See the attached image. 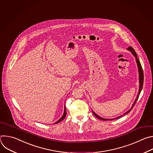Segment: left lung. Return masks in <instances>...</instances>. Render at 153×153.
<instances>
[{
  "label": "left lung",
  "instance_id": "obj_1",
  "mask_svg": "<svg viewBox=\"0 0 153 153\" xmlns=\"http://www.w3.org/2000/svg\"><path fill=\"white\" fill-rule=\"evenodd\" d=\"M127 49H128V50H129V51H131V53L133 54V56L135 57V58H136V62H137V67H138V70H139V84H140V85H139V93H138L137 96V97H136V100H135V101H134V103L133 104V106H131V108L130 110H129V111H128L127 112H126L125 113H124V114H123V115H125V114H126L129 113L131 111V110H132V108H133V107H134V105L136 104V102H137V99H138V98H139V96L140 93V92H141V91H142V87H143V70H142V66H141L140 62V61H139V59L137 58V54H136V53L135 52L134 50L131 47H128ZM93 111V114H94V115L97 118H98V119H100V120H113L114 119H107L102 118V117H101L99 116L97 114H96L93 111ZM123 115H122V116H119V117H116V118H115V119H119V118L121 117H122V116H123Z\"/></svg>",
  "mask_w": 153,
  "mask_h": 153
}]
</instances>
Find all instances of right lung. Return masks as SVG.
<instances>
[{
    "label": "right lung",
    "instance_id": "1",
    "mask_svg": "<svg viewBox=\"0 0 153 153\" xmlns=\"http://www.w3.org/2000/svg\"><path fill=\"white\" fill-rule=\"evenodd\" d=\"M66 115H67V111H66V107H65H65H64V113H63V116H62V117L58 120V121H57L55 123H58L59 122H60L61 121H62L64 119H65V116H66Z\"/></svg>",
    "mask_w": 153,
    "mask_h": 153
}]
</instances>
